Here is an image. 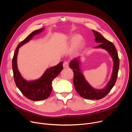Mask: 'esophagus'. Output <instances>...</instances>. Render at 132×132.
<instances>
[{
	"instance_id": "34e87169",
	"label": "esophagus",
	"mask_w": 132,
	"mask_h": 132,
	"mask_svg": "<svg viewBox=\"0 0 132 132\" xmlns=\"http://www.w3.org/2000/svg\"><path fill=\"white\" fill-rule=\"evenodd\" d=\"M63 67L64 68H68L69 67V63L68 61H66L63 63Z\"/></svg>"
}]
</instances>
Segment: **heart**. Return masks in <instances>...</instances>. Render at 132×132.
I'll list each match as a JSON object with an SVG mask.
<instances>
[{
  "mask_svg": "<svg viewBox=\"0 0 132 132\" xmlns=\"http://www.w3.org/2000/svg\"><path fill=\"white\" fill-rule=\"evenodd\" d=\"M73 49L76 50L80 46L82 42V38L81 36H77L74 38L73 39Z\"/></svg>",
  "mask_w": 132,
  "mask_h": 132,
  "instance_id": "heart-1",
  "label": "heart"
}]
</instances>
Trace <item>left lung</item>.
<instances>
[{
    "instance_id": "left-lung-1",
    "label": "left lung",
    "mask_w": 132,
    "mask_h": 132,
    "mask_svg": "<svg viewBox=\"0 0 132 132\" xmlns=\"http://www.w3.org/2000/svg\"><path fill=\"white\" fill-rule=\"evenodd\" d=\"M96 42L101 43L95 48L106 50L110 55L113 61V67L110 80L106 86L101 90L95 89L88 83L81 73L80 68V61L78 57L73 59L69 63V67L73 69L74 73V85L75 90L81 96L86 99L99 100L107 95L111 91L116 82L119 66L118 52L113 44L105 39L101 34L92 30Z\"/></svg>"
}]
</instances>
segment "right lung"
<instances>
[{"label": "right lung", "mask_w": 132, "mask_h": 132, "mask_svg": "<svg viewBox=\"0 0 132 132\" xmlns=\"http://www.w3.org/2000/svg\"><path fill=\"white\" fill-rule=\"evenodd\" d=\"M43 28L32 32L17 47L12 61V68L15 84L22 94L32 101H40L48 98L52 91V81L56 77L63 69V63L60 62L57 65L46 70L42 76L37 80L28 81L22 77L17 65V56L20 47L28 42L34 36L41 32Z\"/></svg>", "instance_id": "1"}]
</instances>
